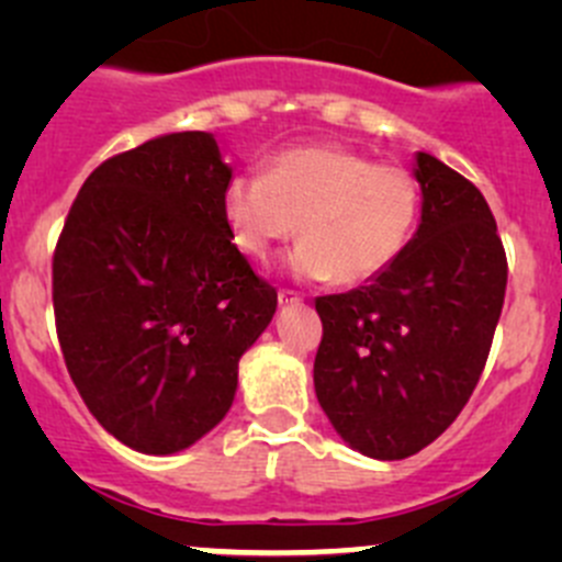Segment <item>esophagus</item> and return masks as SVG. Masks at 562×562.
Segmentation results:
<instances>
[{"instance_id": "1", "label": "esophagus", "mask_w": 562, "mask_h": 562, "mask_svg": "<svg viewBox=\"0 0 562 562\" xmlns=\"http://www.w3.org/2000/svg\"><path fill=\"white\" fill-rule=\"evenodd\" d=\"M277 299H280V304H299V302H302V296H299L296 291H291V288H280Z\"/></svg>"}]
</instances>
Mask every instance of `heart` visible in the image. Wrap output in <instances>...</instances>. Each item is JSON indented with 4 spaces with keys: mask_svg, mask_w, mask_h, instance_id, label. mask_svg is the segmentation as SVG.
Here are the masks:
<instances>
[{
    "mask_svg": "<svg viewBox=\"0 0 562 562\" xmlns=\"http://www.w3.org/2000/svg\"><path fill=\"white\" fill-rule=\"evenodd\" d=\"M223 214L247 258L263 260L299 228L302 245L288 260L299 277L364 285L411 245L422 181L411 168L342 146H302L277 155L266 176H234Z\"/></svg>",
    "mask_w": 562,
    "mask_h": 562,
    "instance_id": "b5f03b06",
    "label": "heart"
}]
</instances>
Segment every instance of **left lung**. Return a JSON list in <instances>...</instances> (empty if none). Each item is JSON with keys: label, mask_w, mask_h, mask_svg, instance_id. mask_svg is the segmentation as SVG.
Listing matches in <instances>:
<instances>
[{"label": "left lung", "mask_w": 562, "mask_h": 562, "mask_svg": "<svg viewBox=\"0 0 562 562\" xmlns=\"http://www.w3.org/2000/svg\"><path fill=\"white\" fill-rule=\"evenodd\" d=\"M422 223L370 285L315 299V394L345 443L405 459L468 405L506 299L508 260L473 181L418 151Z\"/></svg>", "instance_id": "left-lung-1"}]
</instances>
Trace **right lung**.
Wrapping results in <instances>:
<instances>
[{"mask_svg":"<svg viewBox=\"0 0 562 562\" xmlns=\"http://www.w3.org/2000/svg\"><path fill=\"white\" fill-rule=\"evenodd\" d=\"M231 168L209 133H171L100 162L54 249L67 372L105 432L173 454L234 405L241 353L277 291L231 241Z\"/></svg>","mask_w":562,"mask_h":562,"instance_id":"right-lung-1","label":"right lung"}]
</instances>
